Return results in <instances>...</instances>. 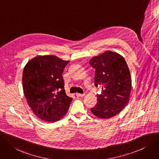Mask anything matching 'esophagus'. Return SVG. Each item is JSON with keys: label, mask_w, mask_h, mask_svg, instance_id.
I'll return each instance as SVG.
<instances>
[{"label": "esophagus", "mask_w": 159, "mask_h": 159, "mask_svg": "<svg viewBox=\"0 0 159 159\" xmlns=\"http://www.w3.org/2000/svg\"><path fill=\"white\" fill-rule=\"evenodd\" d=\"M76 96L79 97H83L85 96V94H80V93H76Z\"/></svg>", "instance_id": "1"}]
</instances>
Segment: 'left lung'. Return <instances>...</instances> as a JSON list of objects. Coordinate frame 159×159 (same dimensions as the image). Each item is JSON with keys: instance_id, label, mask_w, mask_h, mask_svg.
Returning <instances> with one entry per match:
<instances>
[{"instance_id": "8db88e82", "label": "left lung", "mask_w": 159, "mask_h": 159, "mask_svg": "<svg viewBox=\"0 0 159 159\" xmlns=\"http://www.w3.org/2000/svg\"><path fill=\"white\" fill-rule=\"evenodd\" d=\"M89 64L95 68V86L102 87L97 103L91 111L100 119L116 116L130 98L132 80L128 65L123 56L111 51L93 57Z\"/></svg>"}]
</instances>
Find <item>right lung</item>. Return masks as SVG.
Returning <instances> with one entry per match:
<instances>
[{
  "mask_svg": "<svg viewBox=\"0 0 159 159\" xmlns=\"http://www.w3.org/2000/svg\"><path fill=\"white\" fill-rule=\"evenodd\" d=\"M69 61L55 55H39L30 60L23 72V89L35 115L54 123L64 117L72 98L64 89L62 74Z\"/></svg>",
  "mask_w": 159,
  "mask_h": 159,
  "instance_id": "obj_1",
  "label": "right lung"
}]
</instances>
